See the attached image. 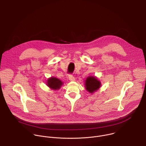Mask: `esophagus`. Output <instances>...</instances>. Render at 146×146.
<instances>
[{
  "instance_id": "34e87169",
  "label": "esophagus",
  "mask_w": 146,
  "mask_h": 146,
  "mask_svg": "<svg viewBox=\"0 0 146 146\" xmlns=\"http://www.w3.org/2000/svg\"><path fill=\"white\" fill-rule=\"evenodd\" d=\"M69 80H70L71 81H75V78H74V77L73 76H72V75H69Z\"/></svg>"
}]
</instances>
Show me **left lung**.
<instances>
[{
	"label": "left lung",
	"instance_id": "left-lung-1",
	"mask_svg": "<svg viewBox=\"0 0 146 146\" xmlns=\"http://www.w3.org/2000/svg\"><path fill=\"white\" fill-rule=\"evenodd\" d=\"M85 88L90 94H94L101 87V82L95 76H88L85 80Z\"/></svg>",
	"mask_w": 146,
	"mask_h": 146
}]
</instances>
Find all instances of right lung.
<instances>
[{"mask_svg":"<svg viewBox=\"0 0 146 146\" xmlns=\"http://www.w3.org/2000/svg\"><path fill=\"white\" fill-rule=\"evenodd\" d=\"M46 84L47 86L52 90H58L64 84V82L58 78L51 77L47 79Z\"/></svg>","mask_w":146,"mask_h":146,"instance_id":"1","label":"right lung"}]
</instances>
